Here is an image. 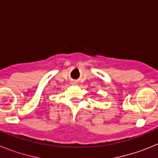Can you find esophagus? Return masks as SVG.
<instances>
[{
    "label": "esophagus",
    "mask_w": 158,
    "mask_h": 158,
    "mask_svg": "<svg viewBox=\"0 0 158 158\" xmlns=\"http://www.w3.org/2000/svg\"><path fill=\"white\" fill-rule=\"evenodd\" d=\"M71 84H72V85H76V82H75V81H72V82H71Z\"/></svg>",
    "instance_id": "esophagus-1"
}]
</instances>
